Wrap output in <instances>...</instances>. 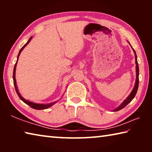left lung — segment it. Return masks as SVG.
Wrapping results in <instances>:
<instances>
[{"label":"left lung","mask_w":152,"mask_h":152,"mask_svg":"<svg viewBox=\"0 0 152 152\" xmlns=\"http://www.w3.org/2000/svg\"><path fill=\"white\" fill-rule=\"evenodd\" d=\"M129 44H130V43H129ZM133 52H134V53H135V64H136V80H135V84L134 88H133V91H132V92H131V94L127 96V99H126L125 101H123L122 103L119 105V107L116 108L115 109L113 110V111H118V110L122 109L125 107L127 106V105L129 103V102L132 101L133 99H134L135 94H136V93H137V89H138V86H139V66H138V63H137V55H136L135 51L134 50V49H133Z\"/></svg>","instance_id":"obj_1"}]
</instances>
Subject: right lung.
<instances>
[{
    "mask_svg": "<svg viewBox=\"0 0 152 152\" xmlns=\"http://www.w3.org/2000/svg\"><path fill=\"white\" fill-rule=\"evenodd\" d=\"M32 37H31L29 38V39L28 40V42L25 43V44L23 46L22 48L20 49L19 52V54H18V56H17V60L16 61V64H15V65L14 66V70H13V75H12V78H13V83H14V85H15V91H16L17 92V94H18V96H19V97L20 98V99L21 100V101H23L25 103H26L27 104L29 105V107H31V108H33V109H37V110H42V109H48V108L52 106V105L54 104L55 103H56L58 101H56V102H51V103H49V104H37V103H35V102H31V101H27V100L25 99L24 98H23L21 96V95L20 94V93L19 92V91H18V88H17V84H16V79H15V71H16V66H17V61H18V59H19V55L20 52H21L22 50H23V49L25 48V46H26L28 43H29L30 42L31 39Z\"/></svg>",
    "mask_w": 152,
    "mask_h": 152,
    "instance_id": "obj_1",
    "label": "right lung"
}]
</instances>
